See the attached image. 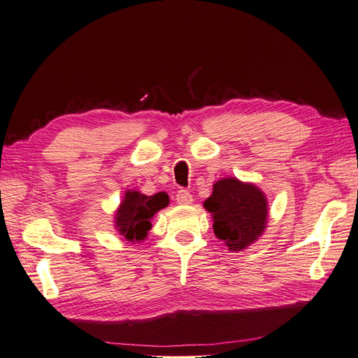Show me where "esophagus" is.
Masks as SVG:
<instances>
[{
    "instance_id": "esophagus-1",
    "label": "esophagus",
    "mask_w": 358,
    "mask_h": 358,
    "mask_svg": "<svg viewBox=\"0 0 358 358\" xmlns=\"http://www.w3.org/2000/svg\"><path fill=\"white\" fill-rule=\"evenodd\" d=\"M176 200H178V203H180V204H191V203H192V196H191V194H189L187 189H180V191H178V194H176Z\"/></svg>"
}]
</instances>
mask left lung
<instances>
[{"instance_id":"obj_1","label":"left lung","mask_w":358,"mask_h":358,"mask_svg":"<svg viewBox=\"0 0 358 358\" xmlns=\"http://www.w3.org/2000/svg\"><path fill=\"white\" fill-rule=\"evenodd\" d=\"M212 213L213 231L230 251H242L263 234L267 224V199L254 183L225 178L213 183L212 196L203 203Z\"/></svg>"}]
</instances>
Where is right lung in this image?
Listing matches in <instances>:
<instances>
[{"label": "right lung", "instance_id": "add662e5", "mask_svg": "<svg viewBox=\"0 0 358 358\" xmlns=\"http://www.w3.org/2000/svg\"><path fill=\"white\" fill-rule=\"evenodd\" d=\"M169 206V196L158 192L154 196H145L138 191H127L125 197L115 215V227L119 234L128 242L145 241L150 230V220L154 215Z\"/></svg>", "mask_w": 358, "mask_h": 358}]
</instances>
